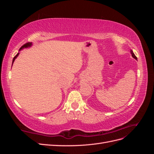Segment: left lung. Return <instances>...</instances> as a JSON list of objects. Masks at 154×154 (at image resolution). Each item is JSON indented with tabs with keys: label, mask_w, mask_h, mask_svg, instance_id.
Wrapping results in <instances>:
<instances>
[{
	"label": "left lung",
	"mask_w": 154,
	"mask_h": 154,
	"mask_svg": "<svg viewBox=\"0 0 154 154\" xmlns=\"http://www.w3.org/2000/svg\"><path fill=\"white\" fill-rule=\"evenodd\" d=\"M130 53H131V54H132V57H133L134 58H135V59H136V60H137V57H136V55H135V54H134V53H133V51H132V50H130Z\"/></svg>",
	"instance_id": "1"
}]
</instances>
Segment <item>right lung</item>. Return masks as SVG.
Here are the masks:
<instances>
[{"mask_svg": "<svg viewBox=\"0 0 154 154\" xmlns=\"http://www.w3.org/2000/svg\"><path fill=\"white\" fill-rule=\"evenodd\" d=\"M31 45H32V43H30V42H28V43H26V44H25L24 45H23L22 47L20 48V49H19V51H20L21 49H22L23 48H28V47H30V46H31ZM18 54H19V53H18L17 54V55L15 56V57L13 58V62H14V61H15V60L17 58V57H18ZM13 65V64H12Z\"/></svg>", "mask_w": 154, "mask_h": 154, "instance_id": "right-lung-1", "label": "right lung"}]
</instances>
